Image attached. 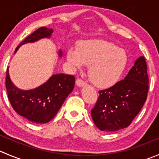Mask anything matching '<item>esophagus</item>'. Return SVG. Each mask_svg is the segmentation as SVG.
Masks as SVG:
<instances>
[{"mask_svg": "<svg viewBox=\"0 0 159 159\" xmlns=\"http://www.w3.org/2000/svg\"><path fill=\"white\" fill-rule=\"evenodd\" d=\"M75 84H76V85L78 86V87H84V86H85L86 84V82L85 81H84L83 80H81V79H77L76 81H75Z\"/></svg>", "mask_w": 159, "mask_h": 159, "instance_id": "esophagus-1", "label": "esophagus"}]
</instances>
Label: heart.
Masks as SVG:
<instances>
[{"label":"heart","instance_id":"heart-1","mask_svg":"<svg viewBox=\"0 0 159 159\" xmlns=\"http://www.w3.org/2000/svg\"><path fill=\"white\" fill-rule=\"evenodd\" d=\"M68 62L75 69L89 66L90 81L100 88H108L118 82L128 62L126 51L105 40L81 42L79 49L69 48L66 53Z\"/></svg>","mask_w":159,"mask_h":159}]
</instances>
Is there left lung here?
Listing matches in <instances>:
<instances>
[{"label": "left lung", "instance_id": "8db88e82", "mask_svg": "<svg viewBox=\"0 0 159 159\" xmlns=\"http://www.w3.org/2000/svg\"><path fill=\"white\" fill-rule=\"evenodd\" d=\"M148 66L140 57L125 79L106 90L99 97L91 110L97 127L114 132L127 127L143 108L149 89Z\"/></svg>", "mask_w": 159, "mask_h": 159}]
</instances>
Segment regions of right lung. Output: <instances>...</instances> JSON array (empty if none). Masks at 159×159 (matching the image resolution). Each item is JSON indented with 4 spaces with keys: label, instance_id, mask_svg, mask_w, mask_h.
Here are the masks:
<instances>
[{
    "label": "right lung",
    "instance_id": "obj_1",
    "mask_svg": "<svg viewBox=\"0 0 159 159\" xmlns=\"http://www.w3.org/2000/svg\"><path fill=\"white\" fill-rule=\"evenodd\" d=\"M52 29L40 27L31 33L19 46L32 43L44 37H50ZM61 56V51H59ZM75 77L72 75H53L44 84L30 90L18 89L11 81L8 68L6 72L5 86L7 98L13 109L19 115L34 123H47L59 111L68 95L72 91Z\"/></svg>",
    "mask_w": 159,
    "mask_h": 159
}]
</instances>
